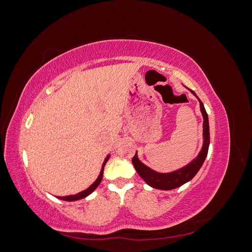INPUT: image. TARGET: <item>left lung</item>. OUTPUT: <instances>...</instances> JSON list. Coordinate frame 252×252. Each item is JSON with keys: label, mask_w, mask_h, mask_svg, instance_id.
Instances as JSON below:
<instances>
[{"label": "left lung", "mask_w": 252, "mask_h": 252, "mask_svg": "<svg viewBox=\"0 0 252 252\" xmlns=\"http://www.w3.org/2000/svg\"><path fill=\"white\" fill-rule=\"evenodd\" d=\"M191 91V94L196 96L197 100L200 102V108L203 116V146L200 151V154L196 156L195 158H193L191 162L187 164L186 166L182 167V168L174 170L171 172H158L154 169L149 168L148 166L142 163L139 158L138 154L135 152V156L132 158V164L136 172L139 173L140 177L147 183V184L157 189L161 190H171L174 188H178L182 185H184L185 183L189 182L194 178V175L197 173L202 167L206 157L208 154L209 143H210V135H209V122H208V114L205 110V107L203 103L197 95L195 94L194 91Z\"/></svg>", "instance_id": "8db88e82"}]
</instances>
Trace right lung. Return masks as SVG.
I'll return each mask as SVG.
<instances>
[{
	"instance_id": "1",
	"label": "right lung",
	"mask_w": 252,
	"mask_h": 252,
	"mask_svg": "<svg viewBox=\"0 0 252 252\" xmlns=\"http://www.w3.org/2000/svg\"><path fill=\"white\" fill-rule=\"evenodd\" d=\"M109 158H110V155H107V157L105 158V159H104V162H103V165H102V169H101V172H100V174H98V177H97V179L94 182V184H91L87 189H85V190H83V191H81V192H79V193H77V194H72V195H66V196H57L58 199H60V200H63V201H67V202H72V201H78V200H82V199H84V197H86V196H88L90 193H93L94 190H95V188L100 185V183H101V181H102V179H103V171H104V167H105V165H106V163H107V161L109 159Z\"/></svg>"
}]
</instances>
